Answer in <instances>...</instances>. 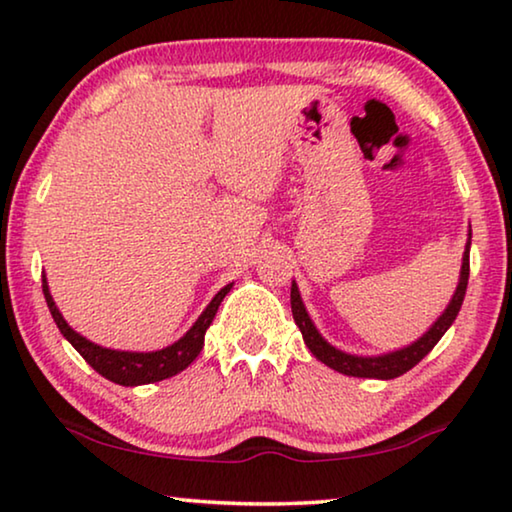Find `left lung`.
<instances>
[{
	"mask_svg": "<svg viewBox=\"0 0 512 512\" xmlns=\"http://www.w3.org/2000/svg\"><path fill=\"white\" fill-rule=\"evenodd\" d=\"M467 285H469V246H467V253H464V259H462L460 285H457L453 301L446 308L444 315H441L437 322H434L432 329L427 331L421 340H416L414 345L404 347V349H400V352L386 354V356H352V354H345V352H340V349L331 347L329 342H326L322 335L317 333L315 324L310 322L308 312H305L303 303H301L299 289H296V282H292V315H294L296 326H299L303 333L305 345H308L310 352L315 354V358H319L324 365H329V368L338 370V372H342V375H349V377L395 379V377L404 375V372H409L414 365L421 363L423 358L432 352V347L441 340V335L451 329L457 312H460V308H462L464 294H467Z\"/></svg>",
	"mask_w": 512,
	"mask_h": 512,
	"instance_id": "8db88e82",
	"label": "left lung"
}]
</instances>
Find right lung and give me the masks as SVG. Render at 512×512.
<instances>
[{"instance_id": "obj_1", "label": "right lung", "mask_w": 512, "mask_h": 512, "mask_svg": "<svg viewBox=\"0 0 512 512\" xmlns=\"http://www.w3.org/2000/svg\"><path fill=\"white\" fill-rule=\"evenodd\" d=\"M232 285H227L220 289V292L213 296V301L207 305V310L202 312L200 319L193 324L179 342H174L172 347L160 349V352H149V354H140V352H114V349H105L98 347L94 342H89L87 338H82L80 333H75L71 326L64 322L61 312L57 310L55 301H52L48 282L43 278V294L45 301H48L50 315L55 319L57 329L61 335L71 342V345L78 349V354L85 358V361L94 368L98 375L114 381L119 386H140V384H151V381H160L167 379L172 375H177L183 368H188L190 363L195 361L197 354L202 352L204 345V333L216 317L220 301L225 299V294L230 292Z\"/></svg>"}]
</instances>
